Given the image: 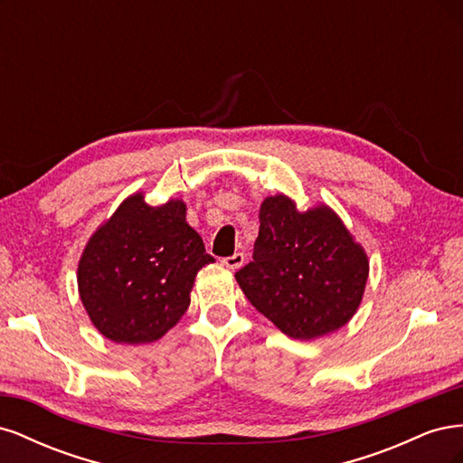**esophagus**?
Returning a JSON list of instances; mask_svg holds the SVG:
<instances>
[{"label": "esophagus", "instance_id": "esophagus-1", "mask_svg": "<svg viewBox=\"0 0 463 463\" xmlns=\"http://www.w3.org/2000/svg\"><path fill=\"white\" fill-rule=\"evenodd\" d=\"M243 262H245V255H243V253H235V255H232V257L222 259V264L226 266V269H230V270H237V269H241Z\"/></svg>", "mask_w": 463, "mask_h": 463}]
</instances>
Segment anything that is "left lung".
I'll list each match as a JSON object with an SVG mask.
<instances>
[{"label": "left lung", "mask_w": 463, "mask_h": 463, "mask_svg": "<svg viewBox=\"0 0 463 463\" xmlns=\"http://www.w3.org/2000/svg\"><path fill=\"white\" fill-rule=\"evenodd\" d=\"M253 260L235 274L255 309L289 338L315 340L347 325L359 309L369 259L328 204L299 213L286 194L259 210Z\"/></svg>", "instance_id": "1"}]
</instances>
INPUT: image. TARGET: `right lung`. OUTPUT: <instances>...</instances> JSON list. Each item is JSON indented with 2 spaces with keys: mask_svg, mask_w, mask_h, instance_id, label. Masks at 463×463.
Listing matches in <instances>:
<instances>
[{
  "mask_svg": "<svg viewBox=\"0 0 463 463\" xmlns=\"http://www.w3.org/2000/svg\"><path fill=\"white\" fill-rule=\"evenodd\" d=\"M185 214L181 199L150 206L133 193L90 235L77 269L79 296L108 340L156 342L185 315L194 276L214 262Z\"/></svg>",
  "mask_w": 463,
  "mask_h": 463,
  "instance_id": "right-lung-1",
  "label": "right lung"
}]
</instances>
